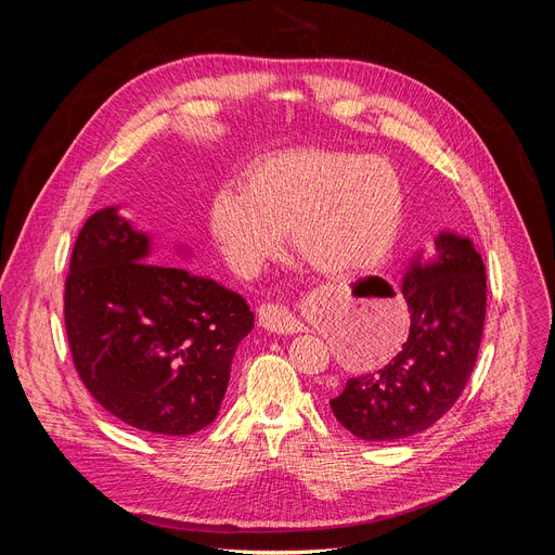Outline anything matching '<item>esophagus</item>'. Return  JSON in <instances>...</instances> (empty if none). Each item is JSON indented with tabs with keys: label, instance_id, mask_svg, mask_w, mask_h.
<instances>
[{
	"label": "esophagus",
	"instance_id": "obj_1",
	"mask_svg": "<svg viewBox=\"0 0 555 555\" xmlns=\"http://www.w3.org/2000/svg\"><path fill=\"white\" fill-rule=\"evenodd\" d=\"M258 324L262 328H268L270 333H279V335H295L306 328L301 319L293 310L285 306H279V304L260 306Z\"/></svg>",
	"mask_w": 555,
	"mask_h": 555
}]
</instances>
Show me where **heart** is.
I'll use <instances>...</instances> for the list:
<instances>
[{"mask_svg":"<svg viewBox=\"0 0 555 555\" xmlns=\"http://www.w3.org/2000/svg\"><path fill=\"white\" fill-rule=\"evenodd\" d=\"M404 209L396 168L383 157L301 149L262 157L243 189L220 186L209 227L233 272L254 276L283 247L317 274L348 279L380 266Z\"/></svg>","mask_w":555,"mask_h":555,"instance_id":"heart-1","label":"heart"}]
</instances>
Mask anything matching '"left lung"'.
I'll use <instances>...</instances> for the list:
<instances>
[{
	"label": "left lung",
	"instance_id": "left-lung-1",
	"mask_svg": "<svg viewBox=\"0 0 555 555\" xmlns=\"http://www.w3.org/2000/svg\"><path fill=\"white\" fill-rule=\"evenodd\" d=\"M412 312L389 364L348 377L331 398L335 418L362 441H398L431 427L461 396L477 362L486 319V268L470 238L441 231L431 258L402 276Z\"/></svg>",
	"mask_w": 555,
	"mask_h": 555
}]
</instances>
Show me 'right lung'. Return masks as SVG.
I'll return each mask as SVG.
<instances>
[{
  "label": "right lung",
  "mask_w": 555,
  "mask_h": 555,
  "mask_svg": "<svg viewBox=\"0 0 555 555\" xmlns=\"http://www.w3.org/2000/svg\"><path fill=\"white\" fill-rule=\"evenodd\" d=\"M151 251L149 233L116 207L87 218L65 281V328L103 410L141 431L186 436L218 416L254 312L233 289Z\"/></svg>",
  "instance_id": "obj_1"
}]
</instances>
